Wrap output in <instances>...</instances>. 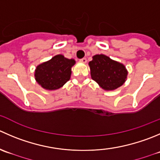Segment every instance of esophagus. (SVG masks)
Listing matches in <instances>:
<instances>
[{
	"label": "esophagus",
	"mask_w": 160,
	"mask_h": 160,
	"mask_svg": "<svg viewBox=\"0 0 160 160\" xmlns=\"http://www.w3.org/2000/svg\"><path fill=\"white\" fill-rule=\"evenodd\" d=\"M80 62L82 63H86L87 62V58H83L81 59H80Z\"/></svg>",
	"instance_id": "34e87169"
}]
</instances>
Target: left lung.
Wrapping results in <instances>:
<instances>
[{
    "instance_id": "1",
    "label": "left lung",
    "mask_w": 160,
    "mask_h": 160,
    "mask_svg": "<svg viewBox=\"0 0 160 160\" xmlns=\"http://www.w3.org/2000/svg\"><path fill=\"white\" fill-rule=\"evenodd\" d=\"M88 65L92 80L105 91H114L127 80L128 72L126 66L106 55H94Z\"/></svg>"
}]
</instances>
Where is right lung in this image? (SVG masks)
<instances>
[{
  "label": "right lung",
  "instance_id": "add662e5",
  "mask_svg": "<svg viewBox=\"0 0 160 160\" xmlns=\"http://www.w3.org/2000/svg\"><path fill=\"white\" fill-rule=\"evenodd\" d=\"M75 63L73 58L69 59L62 55H55L36 67L34 72L36 81L48 91L59 89L69 80L72 67Z\"/></svg>",
  "mask_w": 160,
  "mask_h": 160
}]
</instances>
